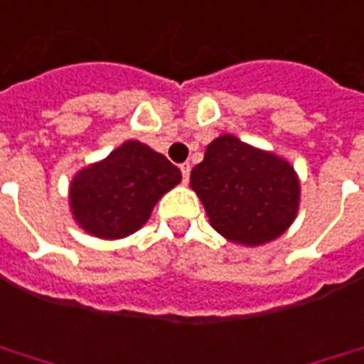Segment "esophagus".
I'll use <instances>...</instances> for the list:
<instances>
[{
    "mask_svg": "<svg viewBox=\"0 0 364 364\" xmlns=\"http://www.w3.org/2000/svg\"><path fill=\"white\" fill-rule=\"evenodd\" d=\"M179 169H181L183 181H185V183L189 181V173H191V165H189V163H181V165H179Z\"/></svg>",
    "mask_w": 364,
    "mask_h": 364,
    "instance_id": "1",
    "label": "esophagus"
}]
</instances>
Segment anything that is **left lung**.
<instances>
[{
    "label": "left lung",
    "mask_w": 364,
    "mask_h": 364,
    "mask_svg": "<svg viewBox=\"0 0 364 364\" xmlns=\"http://www.w3.org/2000/svg\"><path fill=\"white\" fill-rule=\"evenodd\" d=\"M209 223L231 243L257 247L285 233L299 211L301 185L291 163L221 135L191 171Z\"/></svg>",
    "instance_id": "left-lung-1"
}]
</instances>
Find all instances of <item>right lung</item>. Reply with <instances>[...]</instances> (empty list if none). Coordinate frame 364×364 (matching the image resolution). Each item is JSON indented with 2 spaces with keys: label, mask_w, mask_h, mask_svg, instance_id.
Here are the masks:
<instances>
[{
  "label": "right lung",
  "mask_w": 364,
  "mask_h": 364,
  "mask_svg": "<svg viewBox=\"0 0 364 364\" xmlns=\"http://www.w3.org/2000/svg\"><path fill=\"white\" fill-rule=\"evenodd\" d=\"M179 181L181 171L165 155L131 139L73 177L69 207L89 235L123 239L147 223L157 201Z\"/></svg>",
  "instance_id": "right-lung-1"
}]
</instances>
